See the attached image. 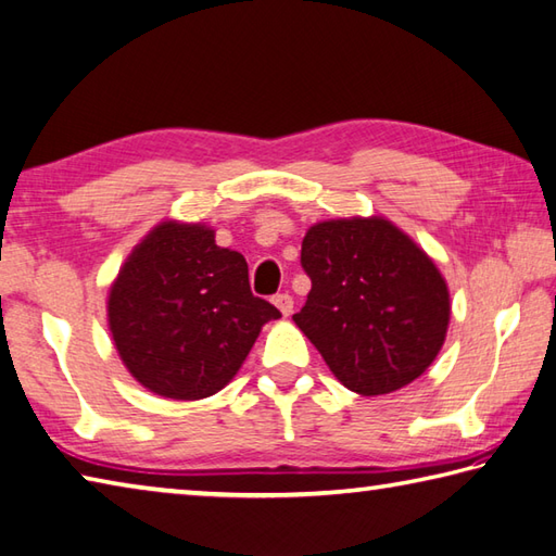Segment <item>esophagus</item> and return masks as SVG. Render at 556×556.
I'll return each mask as SVG.
<instances>
[{"label":"esophagus","instance_id":"34e87169","mask_svg":"<svg viewBox=\"0 0 556 556\" xmlns=\"http://www.w3.org/2000/svg\"><path fill=\"white\" fill-rule=\"evenodd\" d=\"M274 304H276V307L280 309V314H282V316H290V314H292V298H290L288 292H280V294H276V298H274Z\"/></svg>","mask_w":556,"mask_h":556}]
</instances>
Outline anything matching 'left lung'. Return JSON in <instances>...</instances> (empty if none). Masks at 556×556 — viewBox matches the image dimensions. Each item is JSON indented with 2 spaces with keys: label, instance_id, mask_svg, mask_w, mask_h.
I'll list each match as a JSON object with an SVG mask.
<instances>
[{
  "label": "left lung",
  "instance_id": "obj_1",
  "mask_svg": "<svg viewBox=\"0 0 556 556\" xmlns=\"http://www.w3.org/2000/svg\"><path fill=\"white\" fill-rule=\"evenodd\" d=\"M312 290L292 316L345 389L383 395L415 381L444 345V276L387 218L316 223L302 240Z\"/></svg>",
  "mask_w": 556,
  "mask_h": 556
}]
</instances>
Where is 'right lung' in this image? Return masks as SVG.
Here are the masks:
<instances>
[{"label":"right lung","mask_w":556,"mask_h":556,"mask_svg":"<svg viewBox=\"0 0 556 556\" xmlns=\"http://www.w3.org/2000/svg\"><path fill=\"white\" fill-rule=\"evenodd\" d=\"M274 304L249 290L244 256L201 223L165 220L134 247L112 282L108 324L143 389L199 401L228 387Z\"/></svg>","instance_id":"obj_1"}]
</instances>
